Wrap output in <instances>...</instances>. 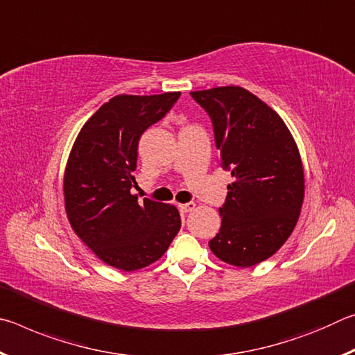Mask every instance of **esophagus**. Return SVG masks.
<instances>
[{
	"instance_id": "obj_1",
	"label": "esophagus",
	"mask_w": 355,
	"mask_h": 355,
	"mask_svg": "<svg viewBox=\"0 0 355 355\" xmlns=\"http://www.w3.org/2000/svg\"><path fill=\"white\" fill-rule=\"evenodd\" d=\"M196 208V203L194 202H189V203H180L178 205V209L182 213H189V211H192V209Z\"/></svg>"
}]
</instances>
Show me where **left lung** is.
<instances>
[{
  "mask_svg": "<svg viewBox=\"0 0 355 355\" xmlns=\"http://www.w3.org/2000/svg\"><path fill=\"white\" fill-rule=\"evenodd\" d=\"M211 117L220 163L232 171L219 233V260L250 268L272 257L294 230L305 182L299 148L271 106L239 86L191 92Z\"/></svg>",
  "mask_w": 355,
  "mask_h": 355,
  "instance_id": "left-lung-1",
  "label": "left lung"
}]
</instances>
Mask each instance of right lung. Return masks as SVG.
<instances>
[{
  "instance_id": "add662e5",
  "label": "right lung",
  "mask_w": 355,
  "mask_h": 355,
  "mask_svg": "<svg viewBox=\"0 0 355 355\" xmlns=\"http://www.w3.org/2000/svg\"><path fill=\"white\" fill-rule=\"evenodd\" d=\"M180 92L116 95L83 125L64 172L65 213L101 261L136 271L164 255L180 230L177 207L131 194L137 144Z\"/></svg>"
}]
</instances>
